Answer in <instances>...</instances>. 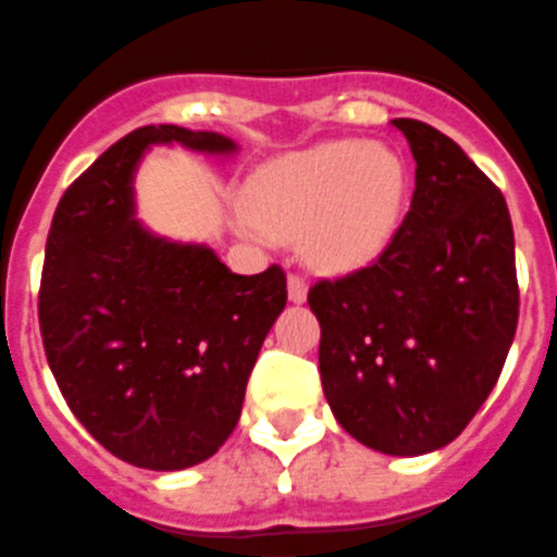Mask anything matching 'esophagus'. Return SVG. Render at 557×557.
Returning <instances> with one entry per match:
<instances>
[{"label":"esophagus","mask_w":557,"mask_h":557,"mask_svg":"<svg viewBox=\"0 0 557 557\" xmlns=\"http://www.w3.org/2000/svg\"><path fill=\"white\" fill-rule=\"evenodd\" d=\"M307 278H304V275H298V273H293L287 278V296H289V301L293 304H304L307 301Z\"/></svg>","instance_id":"obj_1"}]
</instances>
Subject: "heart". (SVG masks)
I'll use <instances>...</instances> for the list:
<instances>
[{"label":"heart","instance_id":"obj_1","mask_svg":"<svg viewBox=\"0 0 557 557\" xmlns=\"http://www.w3.org/2000/svg\"><path fill=\"white\" fill-rule=\"evenodd\" d=\"M406 194L408 171L397 151L366 140L318 143L256 171L236 231L253 242L304 236L318 264L360 268L394 239Z\"/></svg>","mask_w":557,"mask_h":557}]
</instances>
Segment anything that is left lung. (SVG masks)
I'll use <instances>...</instances> for the list:
<instances>
[{"label":"left lung","mask_w":557,"mask_h":557,"mask_svg":"<svg viewBox=\"0 0 557 557\" xmlns=\"http://www.w3.org/2000/svg\"><path fill=\"white\" fill-rule=\"evenodd\" d=\"M417 160L411 211L386 250L310 289L321 386L366 448L422 456L462 434L518 324L516 242L496 185L448 135L397 117Z\"/></svg>","instance_id":"1"}]
</instances>
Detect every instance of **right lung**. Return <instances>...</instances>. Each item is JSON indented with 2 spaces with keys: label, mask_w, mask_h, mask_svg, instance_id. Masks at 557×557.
Instances as JSON below:
<instances>
[{
  "label": "right lung",
  "mask_w": 557,
  "mask_h": 557,
  "mask_svg": "<svg viewBox=\"0 0 557 557\" xmlns=\"http://www.w3.org/2000/svg\"><path fill=\"white\" fill-rule=\"evenodd\" d=\"M239 149L216 132L143 126L61 197L47 236L39 324L66 406L123 462L183 470L225 445L247 377L287 304L278 264L231 273L208 245L157 236L135 216L151 146Z\"/></svg>",
  "instance_id": "right-lung-1"
}]
</instances>
